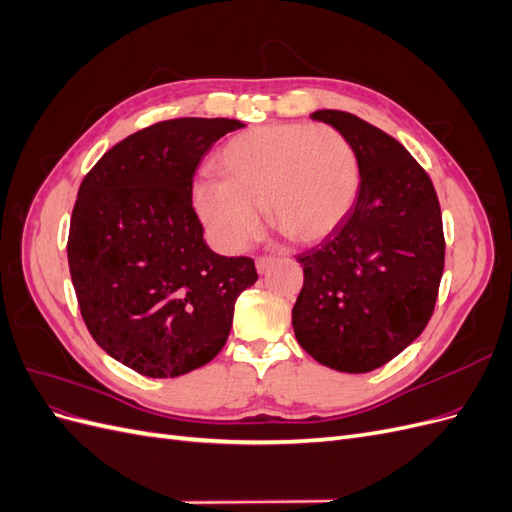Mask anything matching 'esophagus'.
I'll return each instance as SVG.
<instances>
[{
  "instance_id": "34e87169",
  "label": "esophagus",
  "mask_w": 512,
  "mask_h": 512,
  "mask_svg": "<svg viewBox=\"0 0 512 512\" xmlns=\"http://www.w3.org/2000/svg\"><path fill=\"white\" fill-rule=\"evenodd\" d=\"M275 262V258L273 256H260V258H256V269H258V273H265L271 265Z\"/></svg>"
}]
</instances>
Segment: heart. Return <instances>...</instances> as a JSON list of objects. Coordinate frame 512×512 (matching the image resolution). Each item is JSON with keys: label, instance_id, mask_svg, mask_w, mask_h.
<instances>
[{"label": "heart", "instance_id": "obj_1", "mask_svg": "<svg viewBox=\"0 0 512 512\" xmlns=\"http://www.w3.org/2000/svg\"><path fill=\"white\" fill-rule=\"evenodd\" d=\"M222 177H198L192 205L211 241L241 252L262 230V207L294 241H320L344 222L359 192V160L331 126L273 123L230 138Z\"/></svg>", "mask_w": 512, "mask_h": 512}]
</instances>
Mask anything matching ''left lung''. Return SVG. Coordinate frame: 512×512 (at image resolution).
<instances>
[{
	"instance_id": "obj_1",
	"label": "left lung",
	"mask_w": 512,
	"mask_h": 512,
	"mask_svg": "<svg viewBox=\"0 0 512 512\" xmlns=\"http://www.w3.org/2000/svg\"><path fill=\"white\" fill-rule=\"evenodd\" d=\"M312 119L342 132L359 160V196L344 222L297 256L292 307L301 348L346 374H365L423 333L444 271V232L429 175L393 136L344 111Z\"/></svg>"
}]
</instances>
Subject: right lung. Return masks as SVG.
<instances>
[{
	"label": "right lung",
	"mask_w": 512,
	"mask_h": 512,
	"mask_svg": "<svg viewBox=\"0 0 512 512\" xmlns=\"http://www.w3.org/2000/svg\"><path fill=\"white\" fill-rule=\"evenodd\" d=\"M237 119L153 123L108 149L72 209L68 265L96 344L147 378H177L224 348L237 297L258 273L220 256L192 207L196 166Z\"/></svg>",
	"instance_id": "add662e5"
}]
</instances>
